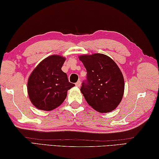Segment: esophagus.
<instances>
[{"label": "esophagus", "mask_w": 159, "mask_h": 159, "mask_svg": "<svg viewBox=\"0 0 159 159\" xmlns=\"http://www.w3.org/2000/svg\"><path fill=\"white\" fill-rule=\"evenodd\" d=\"M80 83H80V80H79V81H78L77 83H76V86H77V87H80Z\"/></svg>", "instance_id": "obj_1"}]
</instances>
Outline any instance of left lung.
Segmentation results:
<instances>
[{
	"label": "left lung",
	"instance_id": "left-lung-1",
	"mask_svg": "<svg viewBox=\"0 0 159 159\" xmlns=\"http://www.w3.org/2000/svg\"><path fill=\"white\" fill-rule=\"evenodd\" d=\"M87 71L80 92L86 102L101 113L114 110L124 93V79L115 61L104 54L95 53L79 57Z\"/></svg>",
	"mask_w": 159,
	"mask_h": 159
}]
</instances>
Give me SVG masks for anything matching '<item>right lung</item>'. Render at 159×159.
<instances>
[{
    "label": "right lung",
    "instance_id": "obj_1",
    "mask_svg": "<svg viewBox=\"0 0 159 159\" xmlns=\"http://www.w3.org/2000/svg\"><path fill=\"white\" fill-rule=\"evenodd\" d=\"M65 60L57 55L49 56L32 71L27 91L31 103L37 109L51 111L57 108L66 99L67 91L75 86L61 69Z\"/></svg>",
    "mask_w": 159,
    "mask_h": 159
}]
</instances>
